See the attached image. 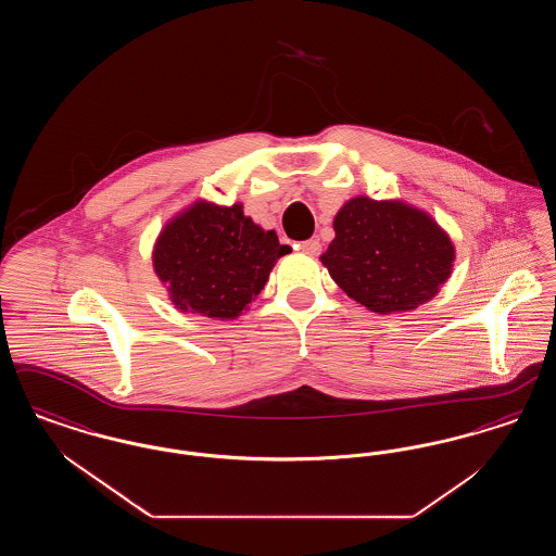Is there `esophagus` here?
Wrapping results in <instances>:
<instances>
[{
    "label": "esophagus",
    "instance_id": "obj_1",
    "mask_svg": "<svg viewBox=\"0 0 556 556\" xmlns=\"http://www.w3.org/2000/svg\"><path fill=\"white\" fill-rule=\"evenodd\" d=\"M300 250L304 254H308V256H317L318 252H320V243H318V239H306V241L300 243Z\"/></svg>",
    "mask_w": 556,
    "mask_h": 556
}]
</instances>
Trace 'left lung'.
<instances>
[{
	"instance_id": "8db88e82",
	"label": "left lung",
	"mask_w": 556,
	"mask_h": 556,
	"mask_svg": "<svg viewBox=\"0 0 556 556\" xmlns=\"http://www.w3.org/2000/svg\"><path fill=\"white\" fill-rule=\"evenodd\" d=\"M320 263L342 290L377 315L419 308L448 281L454 243L421 208L356 195L333 218Z\"/></svg>"
}]
</instances>
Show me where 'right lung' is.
Masks as SVG:
<instances>
[{"instance_id":"right-lung-1","label":"right lung","mask_w":556,"mask_h":556,"mask_svg":"<svg viewBox=\"0 0 556 556\" xmlns=\"http://www.w3.org/2000/svg\"><path fill=\"white\" fill-rule=\"evenodd\" d=\"M288 252L290 245L245 216L241 204L195 200L162 227L152 263L177 311L233 320Z\"/></svg>"}]
</instances>
